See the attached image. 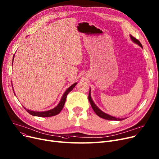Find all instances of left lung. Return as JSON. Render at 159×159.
I'll return each instance as SVG.
<instances>
[{
    "label": "left lung",
    "instance_id": "1",
    "mask_svg": "<svg viewBox=\"0 0 159 159\" xmlns=\"http://www.w3.org/2000/svg\"><path fill=\"white\" fill-rule=\"evenodd\" d=\"M131 39L135 43L139 44L141 48H143V46H142L141 43H140V41L139 40H137L136 38L133 37L132 35H130ZM88 99H89V101L91 104V107H92L93 111H95V113L98 116L100 117H101L104 119H106V120H124V119H118V118H115L113 116H111L108 114H106L105 113H104L103 111H102L101 110L98 109V107L95 104V103L93 102V101H92V99H91V93H90V91H89V95H88Z\"/></svg>",
    "mask_w": 159,
    "mask_h": 159
}]
</instances>
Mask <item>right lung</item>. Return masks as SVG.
Masks as SVG:
<instances>
[{"mask_svg": "<svg viewBox=\"0 0 159 159\" xmlns=\"http://www.w3.org/2000/svg\"><path fill=\"white\" fill-rule=\"evenodd\" d=\"M14 55H13V58H14ZM77 82L75 83V84H73L70 88L67 89V90L65 91V93H64L59 104H58L55 108H53V109H52V110H50L46 111H33L27 110L24 107V109H26V111L28 113H29L30 115H31L33 116H40V117H48V116H52L57 115L61 111V110H62V108H63L65 102H66V99L67 95H68L70 91L74 88V87L77 85Z\"/></svg>", "mask_w": 159, "mask_h": 159, "instance_id": "obj_1", "label": "right lung"}]
</instances>
